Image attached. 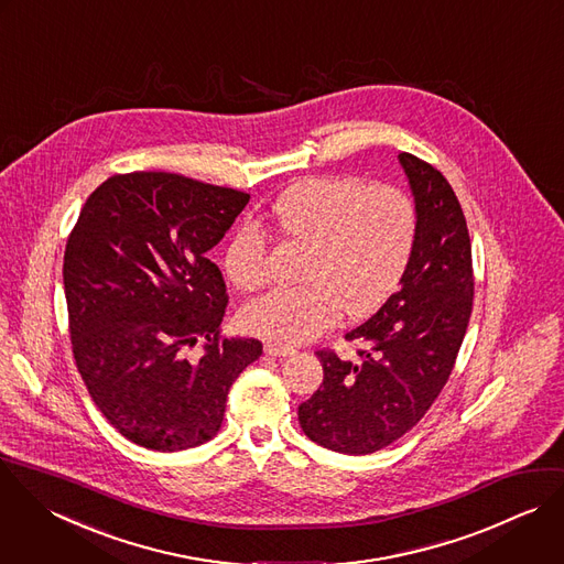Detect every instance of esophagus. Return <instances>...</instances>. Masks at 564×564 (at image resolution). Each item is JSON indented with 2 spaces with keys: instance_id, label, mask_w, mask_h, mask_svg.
I'll return each mask as SVG.
<instances>
[{
  "instance_id": "esophagus-1",
  "label": "esophagus",
  "mask_w": 564,
  "mask_h": 564,
  "mask_svg": "<svg viewBox=\"0 0 564 564\" xmlns=\"http://www.w3.org/2000/svg\"><path fill=\"white\" fill-rule=\"evenodd\" d=\"M264 352L271 355V357H293V355H295V348H293V346H284V344L267 341V344H264Z\"/></svg>"
}]
</instances>
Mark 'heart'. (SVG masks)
I'll return each instance as SVG.
<instances>
[{
  "instance_id": "b5f03b06",
  "label": "heart",
  "mask_w": 564,
  "mask_h": 564,
  "mask_svg": "<svg viewBox=\"0 0 564 564\" xmlns=\"http://www.w3.org/2000/svg\"><path fill=\"white\" fill-rule=\"evenodd\" d=\"M289 238L311 245L302 286H280L242 308L249 330L280 344L311 341L328 330L341 308L361 317L399 286L416 242L414 200L394 185L361 178H311L282 192L269 209ZM225 273L253 291L267 280V240L238 229L225 251Z\"/></svg>"
}]
</instances>
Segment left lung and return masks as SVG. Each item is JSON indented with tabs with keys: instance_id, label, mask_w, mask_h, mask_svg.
<instances>
[{
	"instance_id": "8db88e82",
	"label": "left lung",
	"mask_w": 564,
	"mask_h": 564,
	"mask_svg": "<svg viewBox=\"0 0 564 564\" xmlns=\"http://www.w3.org/2000/svg\"><path fill=\"white\" fill-rule=\"evenodd\" d=\"M416 207V242L399 291L364 324L359 361L319 350L322 386L297 408L304 434L341 454H370L403 436L443 390L463 344L471 297V245L463 209L438 170L401 152Z\"/></svg>"
}]
</instances>
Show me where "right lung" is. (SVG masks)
I'll return each mask as SVG.
<instances>
[{"instance_id":"add662e5","label":"right lung","mask_w":564,"mask_h":564,"mask_svg":"<svg viewBox=\"0 0 564 564\" xmlns=\"http://www.w3.org/2000/svg\"><path fill=\"white\" fill-rule=\"evenodd\" d=\"M249 194L132 172L86 200L64 256L73 352L104 416L132 443L178 452L214 438L238 375L262 355L220 337L227 286L207 258ZM204 341L200 360L184 348Z\"/></svg>"}]
</instances>
